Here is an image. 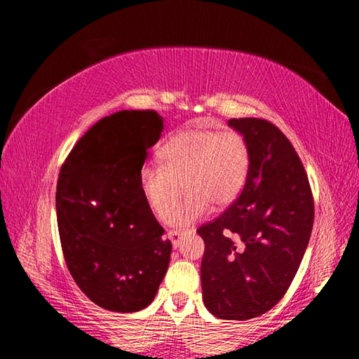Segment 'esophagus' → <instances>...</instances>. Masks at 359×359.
<instances>
[{"label": "esophagus", "mask_w": 359, "mask_h": 359, "mask_svg": "<svg viewBox=\"0 0 359 359\" xmlns=\"http://www.w3.org/2000/svg\"><path fill=\"white\" fill-rule=\"evenodd\" d=\"M168 238L171 239V242H172V245L177 248V245H179V241H180V231H177V229H169L168 231Z\"/></svg>", "instance_id": "esophagus-1"}]
</instances>
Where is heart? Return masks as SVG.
Here are the masks:
<instances>
[{"label":"heart","instance_id":"obj_1","mask_svg":"<svg viewBox=\"0 0 359 359\" xmlns=\"http://www.w3.org/2000/svg\"><path fill=\"white\" fill-rule=\"evenodd\" d=\"M160 165L139 171V188L149 210L163 220L180 194L185 196L169 215L175 226L194 223L210 204L224 208L244 190L252 165L247 137L239 131L187 128L158 149Z\"/></svg>","mask_w":359,"mask_h":359}]
</instances>
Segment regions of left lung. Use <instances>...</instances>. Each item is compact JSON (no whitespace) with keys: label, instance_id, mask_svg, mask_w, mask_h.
Masks as SVG:
<instances>
[{"label":"left lung","instance_id":"8db88e82","mask_svg":"<svg viewBox=\"0 0 359 359\" xmlns=\"http://www.w3.org/2000/svg\"><path fill=\"white\" fill-rule=\"evenodd\" d=\"M250 144L239 198L198 228L204 239L203 299L222 320H250L287 293L311 239L313 196L288 137L264 118H231Z\"/></svg>","mask_w":359,"mask_h":359}]
</instances>
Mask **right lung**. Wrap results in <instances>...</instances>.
Instances as JSON below:
<instances>
[{
  "label": "right lung",
  "instance_id": "right-lung-1",
  "mask_svg": "<svg viewBox=\"0 0 359 359\" xmlns=\"http://www.w3.org/2000/svg\"><path fill=\"white\" fill-rule=\"evenodd\" d=\"M163 118L155 111H120L79 139L60 169L57 218L66 266L82 293L106 311L130 313L154 301L171 241L139 188Z\"/></svg>",
  "mask_w": 359,
  "mask_h": 359
}]
</instances>
